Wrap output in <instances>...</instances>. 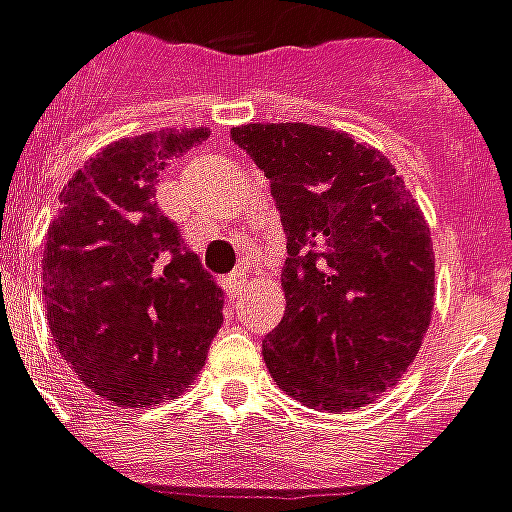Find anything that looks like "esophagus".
<instances>
[{
  "label": "esophagus",
  "mask_w": 512,
  "mask_h": 512,
  "mask_svg": "<svg viewBox=\"0 0 512 512\" xmlns=\"http://www.w3.org/2000/svg\"><path fill=\"white\" fill-rule=\"evenodd\" d=\"M243 285H245V269H235V272L224 280V288H227L229 299H237L240 291H243Z\"/></svg>",
  "instance_id": "obj_1"
}]
</instances>
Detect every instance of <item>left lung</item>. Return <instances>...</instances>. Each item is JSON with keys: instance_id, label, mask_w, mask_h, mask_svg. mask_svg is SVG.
Returning <instances> with one entry per match:
<instances>
[{"instance_id": "left-lung-1", "label": "left lung", "mask_w": 512, "mask_h": 512, "mask_svg": "<svg viewBox=\"0 0 512 512\" xmlns=\"http://www.w3.org/2000/svg\"><path fill=\"white\" fill-rule=\"evenodd\" d=\"M272 184L285 229V315L264 336L277 387L350 411L406 374L435 304L433 237L382 152L304 122L232 128Z\"/></svg>"}]
</instances>
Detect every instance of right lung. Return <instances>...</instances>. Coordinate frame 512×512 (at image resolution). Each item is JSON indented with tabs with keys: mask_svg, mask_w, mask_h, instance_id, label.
<instances>
[{
	"mask_svg": "<svg viewBox=\"0 0 512 512\" xmlns=\"http://www.w3.org/2000/svg\"><path fill=\"white\" fill-rule=\"evenodd\" d=\"M208 128L120 138L69 178L47 229L42 293L61 358L117 406L178 398L202 371L224 299L178 227L157 178Z\"/></svg>",
	"mask_w": 512,
	"mask_h": 512,
	"instance_id": "obj_1",
	"label": "right lung"
}]
</instances>
